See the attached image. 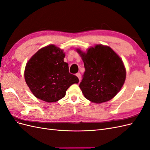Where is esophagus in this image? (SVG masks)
<instances>
[{"instance_id":"1","label":"esophagus","mask_w":150,"mask_h":150,"mask_svg":"<svg viewBox=\"0 0 150 150\" xmlns=\"http://www.w3.org/2000/svg\"><path fill=\"white\" fill-rule=\"evenodd\" d=\"M76 75V76L78 77V78L79 80L80 81V80H81V74L79 73V72H78V73H77Z\"/></svg>"}]
</instances>
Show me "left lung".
I'll list each match as a JSON object with an SVG mask.
<instances>
[{"label": "left lung", "mask_w": 150, "mask_h": 150, "mask_svg": "<svg viewBox=\"0 0 150 150\" xmlns=\"http://www.w3.org/2000/svg\"><path fill=\"white\" fill-rule=\"evenodd\" d=\"M84 62L85 72L79 88L84 97L95 103L111 100L121 89L126 69L120 56L109 46L96 45L86 52L77 49Z\"/></svg>", "instance_id": "obj_1"}]
</instances>
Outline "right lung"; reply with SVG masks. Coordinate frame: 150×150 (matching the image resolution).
Segmentation results:
<instances>
[{
  "mask_svg": "<svg viewBox=\"0 0 150 150\" xmlns=\"http://www.w3.org/2000/svg\"><path fill=\"white\" fill-rule=\"evenodd\" d=\"M64 57L62 49L51 44L39 49L27 63L25 81L36 98L56 102L65 96L70 86L79 83L78 77L69 73Z\"/></svg>",
  "mask_w": 150,
  "mask_h": 150,
  "instance_id": "obj_1",
  "label": "right lung"
}]
</instances>
